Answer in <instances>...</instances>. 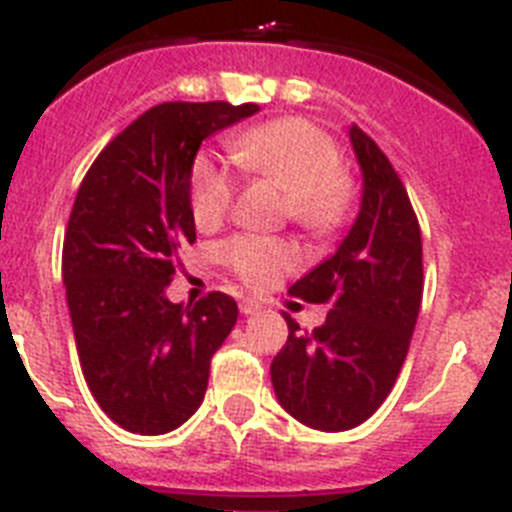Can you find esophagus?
<instances>
[{"label":"esophagus","mask_w":512,"mask_h":512,"mask_svg":"<svg viewBox=\"0 0 512 512\" xmlns=\"http://www.w3.org/2000/svg\"><path fill=\"white\" fill-rule=\"evenodd\" d=\"M260 301H255V298H242V303H239V311L245 313V316H250V313H257L260 311Z\"/></svg>","instance_id":"obj_1"}]
</instances>
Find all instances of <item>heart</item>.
<instances>
[{
	"label": "heart",
	"instance_id": "b5f03b06",
	"mask_svg": "<svg viewBox=\"0 0 512 512\" xmlns=\"http://www.w3.org/2000/svg\"><path fill=\"white\" fill-rule=\"evenodd\" d=\"M229 147L247 176L283 188L285 211L308 232H336L352 211L354 181L342 168L339 145L308 119L285 117L255 124L237 132ZM234 196L237 178L227 163L211 153L193 160L188 206L196 227H219L232 211ZM222 257L250 285H270L298 262L296 247L265 234H237L224 242Z\"/></svg>",
	"mask_w": 512,
	"mask_h": 512
}]
</instances>
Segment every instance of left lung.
<instances>
[{
	"label": "left lung",
	"instance_id": "obj_1",
	"mask_svg": "<svg viewBox=\"0 0 512 512\" xmlns=\"http://www.w3.org/2000/svg\"><path fill=\"white\" fill-rule=\"evenodd\" d=\"M362 168V206L339 250L290 285V296L331 303L326 321L288 342L270 377L280 405L319 431L365 423L393 390L411 347L423 296L421 227L388 155L357 124L349 130Z\"/></svg>",
	"mask_w": 512,
	"mask_h": 512
}]
</instances>
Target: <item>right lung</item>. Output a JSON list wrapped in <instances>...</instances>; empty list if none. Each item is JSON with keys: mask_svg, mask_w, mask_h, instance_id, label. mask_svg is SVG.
I'll return each mask as SVG.
<instances>
[{"mask_svg": "<svg viewBox=\"0 0 512 512\" xmlns=\"http://www.w3.org/2000/svg\"><path fill=\"white\" fill-rule=\"evenodd\" d=\"M257 104L165 101L91 163L63 239V283L86 385L132 434H168L196 413L237 301L170 303L181 247L196 242L188 178L201 142Z\"/></svg>", "mask_w": 512, "mask_h": 512, "instance_id": "1", "label": "right lung"}]
</instances>
